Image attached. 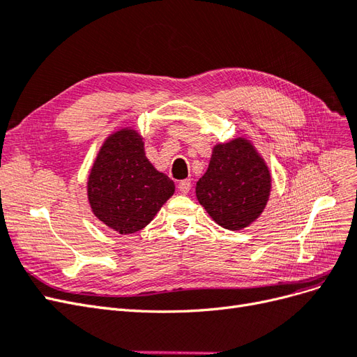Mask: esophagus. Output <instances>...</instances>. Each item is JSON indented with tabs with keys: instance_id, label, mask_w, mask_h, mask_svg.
I'll use <instances>...</instances> for the list:
<instances>
[{
	"instance_id": "esophagus-1",
	"label": "esophagus",
	"mask_w": 357,
	"mask_h": 357,
	"mask_svg": "<svg viewBox=\"0 0 357 357\" xmlns=\"http://www.w3.org/2000/svg\"><path fill=\"white\" fill-rule=\"evenodd\" d=\"M190 188H192L190 180H181V181L178 183V190H180L181 193H188V192L190 190Z\"/></svg>"
}]
</instances>
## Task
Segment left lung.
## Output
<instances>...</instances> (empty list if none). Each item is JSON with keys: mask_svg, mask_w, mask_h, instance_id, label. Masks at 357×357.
<instances>
[{"mask_svg": "<svg viewBox=\"0 0 357 357\" xmlns=\"http://www.w3.org/2000/svg\"><path fill=\"white\" fill-rule=\"evenodd\" d=\"M271 171L245 137L213 146L210 164L197 183V199L210 218L229 231L259 219L271 193Z\"/></svg>", "mask_w": 357, "mask_h": 357, "instance_id": "8db88e82", "label": "left lung"}]
</instances>
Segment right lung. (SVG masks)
<instances>
[{"mask_svg": "<svg viewBox=\"0 0 357 357\" xmlns=\"http://www.w3.org/2000/svg\"><path fill=\"white\" fill-rule=\"evenodd\" d=\"M86 190L95 218L128 235L153 220L174 195L176 185L147 159L143 135L132 126H123L104 139Z\"/></svg>", "mask_w": 357, "mask_h": 357, "instance_id": "obj_1", "label": "right lung"}]
</instances>
